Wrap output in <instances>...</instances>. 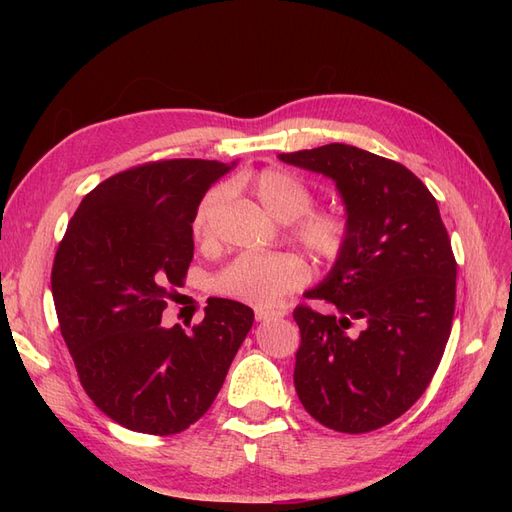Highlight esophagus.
<instances>
[{
    "label": "esophagus",
    "instance_id": "34e87169",
    "mask_svg": "<svg viewBox=\"0 0 512 512\" xmlns=\"http://www.w3.org/2000/svg\"><path fill=\"white\" fill-rule=\"evenodd\" d=\"M286 312L282 309H256V320H271V318H282Z\"/></svg>",
    "mask_w": 512,
    "mask_h": 512
}]
</instances>
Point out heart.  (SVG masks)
<instances>
[{
    "label": "heart",
    "instance_id": "heart-1",
    "mask_svg": "<svg viewBox=\"0 0 512 512\" xmlns=\"http://www.w3.org/2000/svg\"><path fill=\"white\" fill-rule=\"evenodd\" d=\"M277 220L290 222L292 237L316 258L333 262L344 254L350 239V222L337 209H312L316 194L303 177L282 166H265L241 179ZM226 200L224 188H211L192 215V237L207 241L213 220ZM309 277L307 265L288 252H245L215 275V290L247 305L267 307L299 290Z\"/></svg>",
    "mask_w": 512,
    "mask_h": 512
}]
</instances>
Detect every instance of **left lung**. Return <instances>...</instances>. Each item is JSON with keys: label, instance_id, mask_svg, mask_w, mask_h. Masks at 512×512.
<instances>
[{"label": "left lung", "instance_id": "1", "mask_svg": "<svg viewBox=\"0 0 512 512\" xmlns=\"http://www.w3.org/2000/svg\"><path fill=\"white\" fill-rule=\"evenodd\" d=\"M331 177L346 203L350 239L292 316L301 346L294 389L324 427L367 433L425 393L451 335L457 260L436 198L412 170L365 149L331 143L280 153Z\"/></svg>", "mask_w": 512, "mask_h": 512}]
</instances>
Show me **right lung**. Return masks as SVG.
<instances>
[{
	"instance_id": "right-lung-1",
	"label": "right lung",
	"mask_w": 512,
	"mask_h": 512,
	"mask_svg": "<svg viewBox=\"0 0 512 512\" xmlns=\"http://www.w3.org/2000/svg\"><path fill=\"white\" fill-rule=\"evenodd\" d=\"M230 166L158 160L96 185L59 241L51 288L61 337L89 399L115 423L173 436L220 393L254 312L209 299L185 333L162 327L194 256L192 215Z\"/></svg>"
}]
</instances>
